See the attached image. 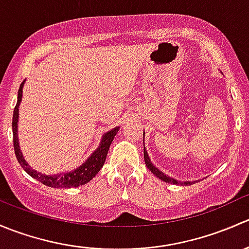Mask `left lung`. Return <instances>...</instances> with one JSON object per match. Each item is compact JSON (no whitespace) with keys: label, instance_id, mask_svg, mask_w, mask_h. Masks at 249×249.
<instances>
[{"label":"left lung","instance_id":"obj_1","mask_svg":"<svg viewBox=\"0 0 249 249\" xmlns=\"http://www.w3.org/2000/svg\"><path fill=\"white\" fill-rule=\"evenodd\" d=\"M143 136H144V134H143ZM143 154H144L145 165H147V167L149 169V171L152 172L153 175L157 176L159 179L164 180V182H166V183H170V184H179V185H192V184H194V183H195V180H193V182H178V180L175 179V178L169 177V176L164 175V172H161L160 170H158L157 167H155L154 165L152 164L149 157H148V153H147V150H145V148L143 149Z\"/></svg>","mask_w":249,"mask_h":249}]
</instances>
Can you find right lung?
<instances>
[{"label": "right lung", "instance_id": "obj_1", "mask_svg": "<svg viewBox=\"0 0 249 249\" xmlns=\"http://www.w3.org/2000/svg\"><path fill=\"white\" fill-rule=\"evenodd\" d=\"M24 82L20 84L19 91H18V101L17 106L14 108L13 112V122H12V127H13V143H14V152H16L17 159L19 161V164L21 165L22 169L25 170L32 178L37 179L38 182L43 183L44 185L52 188H76L79 185L87 184L88 182L92 179L95 176L97 175V172L102 169L105 164V160H106L107 153H108L109 145L112 143L113 139L117 135V132L119 131V126L114 127L110 131L106 132V134L102 136L101 143H100L99 148H97L95 152H92V154L80 165L79 167H77L76 170L70 172H64V173H57V175H43L41 172H37L36 170L32 169L29 164L26 162V160L22 157V153L20 150L19 147V140H18V119H19V105L21 102L22 97V87H24Z\"/></svg>", "mask_w": 249, "mask_h": 249}]
</instances>
